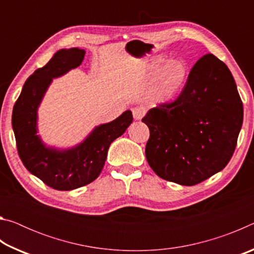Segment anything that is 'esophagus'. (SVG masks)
<instances>
[{
  "instance_id": "obj_1",
  "label": "esophagus",
  "mask_w": 254,
  "mask_h": 254,
  "mask_svg": "<svg viewBox=\"0 0 254 254\" xmlns=\"http://www.w3.org/2000/svg\"><path fill=\"white\" fill-rule=\"evenodd\" d=\"M132 114L135 120H141L145 115V110L143 107H134L132 109Z\"/></svg>"
}]
</instances>
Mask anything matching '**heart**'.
I'll return each instance as SVG.
<instances>
[{
	"instance_id": "1",
	"label": "heart",
	"mask_w": 254,
	"mask_h": 254,
	"mask_svg": "<svg viewBox=\"0 0 254 254\" xmlns=\"http://www.w3.org/2000/svg\"><path fill=\"white\" fill-rule=\"evenodd\" d=\"M149 79L153 80L152 95L160 103L173 101L186 85L189 65L183 58L167 59L162 56L150 60L147 66Z\"/></svg>"
}]
</instances>
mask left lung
<instances>
[{
    "label": "left lung",
    "mask_w": 254,
    "mask_h": 254,
    "mask_svg": "<svg viewBox=\"0 0 254 254\" xmlns=\"http://www.w3.org/2000/svg\"><path fill=\"white\" fill-rule=\"evenodd\" d=\"M145 145L149 166L159 177L194 186L225 168L238 143L243 104L233 76L207 54L197 60L178 97L149 110Z\"/></svg>",
    "instance_id": "1"
}]
</instances>
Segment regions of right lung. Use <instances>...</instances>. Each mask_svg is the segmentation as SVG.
<instances>
[{
  "label": "right lung",
  "mask_w": 254,
  "mask_h": 254,
  "mask_svg": "<svg viewBox=\"0 0 254 254\" xmlns=\"http://www.w3.org/2000/svg\"><path fill=\"white\" fill-rule=\"evenodd\" d=\"M85 51L63 49L49 63L38 68L23 85L12 112L18 153L25 168L47 186L57 190H71L85 186L100 176L110 144L121 136L133 121L131 111L110 123L97 127L83 143L66 151L46 148L37 135V109L51 79L78 67Z\"/></svg>",
  "instance_id": "right-lung-1"
}]
</instances>
